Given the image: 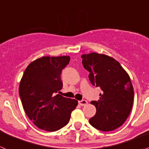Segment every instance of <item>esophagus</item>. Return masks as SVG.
<instances>
[{
  "mask_svg": "<svg viewBox=\"0 0 149 149\" xmlns=\"http://www.w3.org/2000/svg\"><path fill=\"white\" fill-rule=\"evenodd\" d=\"M88 102L85 100H80V101H79V104L80 106H85L87 105Z\"/></svg>",
  "mask_w": 149,
  "mask_h": 149,
  "instance_id": "34e87169",
  "label": "esophagus"
}]
</instances>
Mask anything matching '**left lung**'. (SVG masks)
I'll list each match as a JSON object with an SVG mask.
<instances>
[{"instance_id": "left-lung-1", "label": "left lung", "mask_w": 149, "mask_h": 149, "mask_svg": "<svg viewBox=\"0 0 149 149\" xmlns=\"http://www.w3.org/2000/svg\"><path fill=\"white\" fill-rule=\"evenodd\" d=\"M82 58L91 83L101 90L97 101L91 102L97 111L89 123L101 131L116 130L125 123L133 107L134 91L130 76L119 62L107 55L93 52Z\"/></svg>"}]
</instances>
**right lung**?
Wrapping results in <instances>:
<instances>
[{
	"mask_svg": "<svg viewBox=\"0 0 149 149\" xmlns=\"http://www.w3.org/2000/svg\"><path fill=\"white\" fill-rule=\"evenodd\" d=\"M69 56L42 57L24 70L19 92L28 117L37 127L56 131L67 125L78 101L56 94L63 87L61 74Z\"/></svg>",
	"mask_w": 149,
	"mask_h": 149,
	"instance_id": "add662e5",
	"label": "right lung"
}]
</instances>
